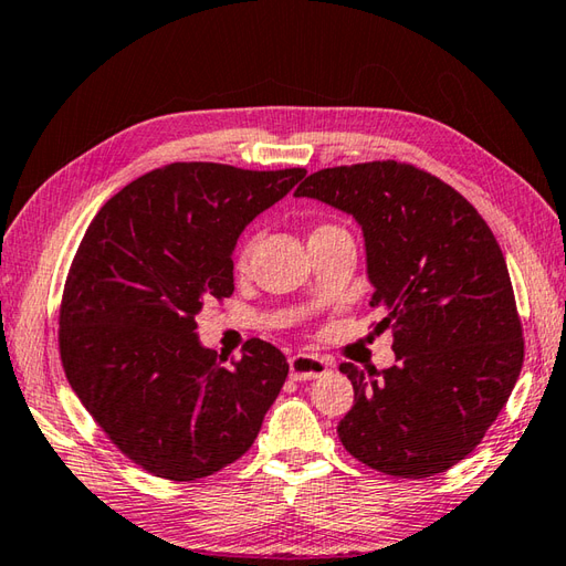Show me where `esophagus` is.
<instances>
[{
    "instance_id": "obj_1",
    "label": "esophagus",
    "mask_w": 566,
    "mask_h": 566,
    "mask_svg": "<svg viewBox=\"0 0 566 566\" xmlns=\"http://www.w3.org/2000/svg\"><path fill=\"white\" fill-rule=\"evenodd\" d=\"M329 373V363L310 356V354H297L291 358V378L293 380H315L322 378V375Z\"/></svg>"
}]
</instances>
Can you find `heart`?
I'll return each instance as SVG.
<instances>
[{
  "mask_svg": "<svg viewBox=\"0 0 566 566\" xmlns=\"http://www.w3.org/2000/svg\"><path fill=\"white\" fill-rule=\"evenodd\" d=\"M326 230H336V228H332V224H322V228H317L312 234H319V232H326ZM249 254H251V244H244L240 254H237V271H244L247 269Z\"/></svg>",
  "mask_w": 566,
  "mask_h": 566,
  "instance_id": "b5f03b06",
  "label": "heart"
}]
</instances>
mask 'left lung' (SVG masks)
I'll list each match as a JSON object with an SVG mask.
<instances>
[{
    "instance_id": "obj_1",
    "label": "left lung",
    "mask_w": 566,
    "mask_h": 566,
    "mask_svg": "<svg viewBox=\"0 0 566 566\" xmlns=\"http://www.w3.org/2000/svg\"><path fill=\"white\" fill-rule=\"evenodd\" d=\"M295 196L344 210L366 240L375 332L397 363L370 378L354 363V407L338 438L368 468L421 480L470 455L511 397L523 329L496 237L453 186L401 161L310 174Z\"/></svg>"
}]
</instances>
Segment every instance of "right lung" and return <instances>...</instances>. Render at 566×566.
<instances>
[{
  "instance_id": "add662e5",
  "label": "right lung",
  "mask_w": 566,
  "mask_h": 566,
  "mask_svg": "<svg viewBox=\"0 0 566 566\" xmlns=\"http://www.w3.org/2000/svg\"><path fill=\"white\" fill-rule=\"evenodd\" d=\"M305 174L174 161L113 196L82 237L60 305L62 368L120 453L155 476L228 468L281 392L279 348L249 338L224 363L200 344L196 317L232 295L247 224Z\"/></svg>"
}]
</instances>
